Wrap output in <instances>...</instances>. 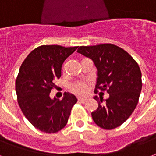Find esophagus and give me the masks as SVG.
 Returning a JSON list of instances; mask_svg holds the SVG:
<instances>
[{"label": "esophagus", "mask_w": 156, "mask_h": 156, "mask_svg": "<svg viewBox=\"0 0 156 156\" xmlns=\"http://www.w3.org/2000/svg\"><path fill=\"white\" fill-rule=\"evenodd\" d=\"M78 101L79 102H82V103H83V102H85L87 101V98H83V97H78Z\"/></svg>", "instance_id": "1"}]
</instances>
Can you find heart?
Listing matches in <instances>:
<instances>
[{
  "instance_id": "heart-1",
  "label": "heart",
  "mask_w": 156,
  "mask_h": 156,
  "mask_svg": "<svg viewBox=\"0 0 156 156\" xmlns=\"http://www.w3.org/2000/svg\"><path fill=\"white\" fill-rule=\"evenodd\" d=\"M87 90L88 87L84 83H77L72 87V91L78 95H85L87 92Z\"/></svg>"
}]
</instances>
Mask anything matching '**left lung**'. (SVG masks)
<instances>
[{"mask_svg":"<svg viewBox=\"0 0 156 156\" xmlns=\"http://www.w3.org/2000/svg\"><path fill=\"white\" fill-rule=\"evenodd\" d=\"M77 52L93 61L97 69L96 88L109 93L105 100L93 97L98 102V108L91 113L93 121L107 130L120 126L138 103L142 83L137 63L113 44L80 46Z\"/></svg>","mask_w":156,"mask_h":156,"instance_id":"8db88e82","label":"left lung"}]
</instances>
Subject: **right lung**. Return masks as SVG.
<instances>
[{
  "label": "right lung",
  "mask_w": 156,
  "mask_h": 156,
  "mask_svg": "<svg viewBox=\"0 0 156 156\" xmlns=\"http://www.w3.org/2000/svg\"><path fill=\"white\" fill-rule=\"evenodd\" d=\"M77 48L57 45L38 46L20 67L15 83L18 102L27 119L41 132L55 133L61 130L78 101L69 92H65L61 101L50 97L55 80L61 77L63 63Z\"/></svg>",
  "instance_id": "obj_1"
}]
</instances>
